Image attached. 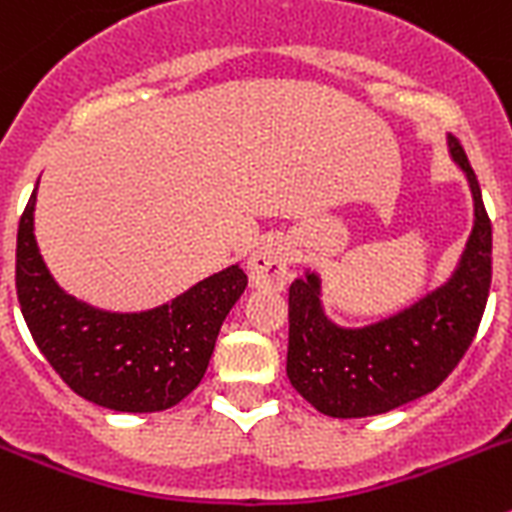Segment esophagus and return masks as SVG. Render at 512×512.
<instances>
[{
  "label": "esophagus",
  "instance_id": "obj_1",
  "mask_svg": "<svg viewBox=\"0 0 512 512\" xmlns=\"http://www.w3.org/2000/svg\"><path fill=\"white\" fill-rule=\"evenodd\" d=\"M292 246L284 238H266L248 261L256 287L284 289L292 279Z\"/></svg>",
  "mask_w": 512,
  "mask_h": 512
}]
</instances>
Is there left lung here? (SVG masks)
I'll list each match as a JSON object with an SVG mask.
<instances>
[{"label": "left lung", "instance_id": "8db88e82", "mask_svg": "<svg viewBox=\"0 0 512 512\" xmlns=\"http://www.w3.org/2000/svg\"><path fill=\"white\" fill-rule=\"evenodd\" d=\"M456 164L474 197V228L454 277L395 318L359 330L330 323L315 274L289 287L287 377L330 418L390 413L428 395L467 354L492 282V223L479 182L459 140L449 135Z\"/></svg>", "mask_w": 512, "mask_h": 512}]
</instances>
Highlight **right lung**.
Listing matches in <instances>:
<instances>
[{
    "label": "right lung",
    "instance_id": "right-lung-1",
    "mask_svg": "<svg viewBox=\"0 0 512 512\" xmlns=\"http://www.w3.org/2000/svg\"><path fill=\"white\" fill-rule=\"evenodd\" d=\"M35 192L17 228L15 284L20 310L58 377L76 395L120 410L158 413L174 408L202 382L217 333L246 289L241 266L207 277L151 312H104L58 289L33 235Z\"/></svg>",
    "mask_w": 512,
    "mask_h": 512
}]
</instances>
